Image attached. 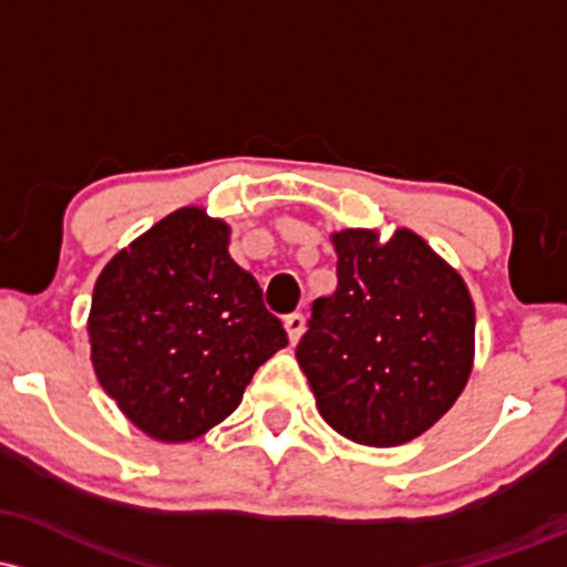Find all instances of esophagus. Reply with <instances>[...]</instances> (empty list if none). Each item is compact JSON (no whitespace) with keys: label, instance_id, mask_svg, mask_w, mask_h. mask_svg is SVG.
<instances>
[{"label":"esophagus","instance_id":"34e87169","mask_svg":"<svg viewBox=\"0 0 567 567\" xmlns=\"http://www.w3.org/2000/svg\"><path fill=\"white\" fill-rule=\"evenodd\" d=\"M285 331H288L290 344H296V341L301 339V333L307 331V320H303V315L296 312V315L285 317Z\"/></svg>","mask_w":567,"mask_h":567}]
</instances>
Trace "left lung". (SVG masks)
Instances as JSON below:
<instances>
[{"mask_svg":"<svg viewBox=\"0 0 567 567\" xmlns=\"http://www.w3.org/2000/svg\"><path fill=\"white\" fill-rule=\"evenodd\" d=\"M331 296L312 303L296 347L328 425L365 446L425 433L463 393L474 360V303L455 269L398 228L333 234Z\"/></svg>","mask_w":567,"mask_h":567,"instance_id":"left-lung-1","label":"left lung"}]
</instances>
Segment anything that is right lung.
Instances as JSON below:
<instances>
[{
	"instance_id": "right-lung-1",
	"label": "right lung",
	"mask_w": 567,
	"mask_h": 567,
	"mask_svg": "<svg viewBox=\"0 0 567 567\" xmlns=\"http://www.w3.org/2000/svg\"><path fill=\"white\" fill-rule=\"evenodd\" d=\"M228 226L177 209L99 274L91 360L140 431L190 441L239 406L250 379L288 344L264 290L228 255Z\"/></svg>"
}]
</instances>
